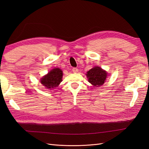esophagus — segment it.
I'll return each mask as SVG.
<instances>
[{
	"instance_id": "1",
	"label": "esophagus",
	"mask_w": 149,
	"mask_h": 149,
	"mask_svg": "<svg viewBox=\"0 0 149 149\" xmlns=\"http://www.w3.org/2000/svg\"><path fill=\"white\" fill-rule=\"evenodd\" d=\"M72 71H73V73H77V72H78V69L77 68H73Z\"/></svg>"
}]
</instances>
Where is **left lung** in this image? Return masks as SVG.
Masks as SVG:
<instances>
[{"label":"left lung","mask_w":149,"mask_h":149,"mask_svg":"<svg viewBox=\"0 0 149 149\" xmlns=\"http://www.w3.org/2000/svg\"><path fill=\"white\" fill-rule=\"evenodd\" d=\"M88 81L94 86H101L104 83L107 77V73L101 68L96 66L89 70L86 74Z\"/></svg>","instance_id":"8db88e82"}]
</instances>
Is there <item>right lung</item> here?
<instances>
[{"label": "right lung", "instance_id": "add662e5", "mask_svg": "<svg viewBox=\"0 0 149 149\" xmlns=\"http://www.w3.org/2000/svg\"><path fill=\"white\" fill-rule=\"evenodd\" d=\"M62 76L63 72L60 68H54L42 78L41 83L48 89L55 88L62 81Z\"/></svg>", "mask_w": 149, "mask_h": 149}]
</instances>
